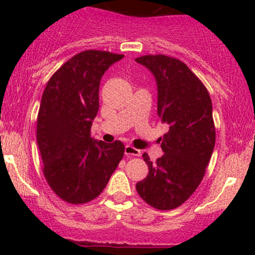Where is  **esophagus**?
Returning <instances> with one entry per match:
<instances>
[{
  "label": "esophagus",
  "mask_w": 255,
  "mask_h": 255,
  "mask_svg": "<svg viewBox=\"0 0 255 255\" xmlns=\"http://www.w3.org/2000/svg\"><path fill=\"white\" fill-rule=\"evenodd\" d=\"M125 154L127 156H140V150L139 149L134 148V146L132 145H126L125 148Z\"/></svg>",
  "instance_id": "obj_1"
}]
</instances>
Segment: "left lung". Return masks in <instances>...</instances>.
I'll use <instances>...</instances> for the list:
<instances>
[{
  "label": "left lung",
  "instance_id": "8db88e82",
  "mask_svg": "<svg viewBox=\"0 0 255 255\" xmlns=\"http://www.w3.org/2000/svg\"><path fill=\"white\" fill-rule=\"evenodd\" d=\"M135 61L153 73L158 115L169 125L160 138L163 155L153 163L143 154L149 173L135 189L151 207L174 210L194 194L206 173L216 142L212 102L201 80L179 59L158 54Z\"/></svg>",
  "mask_w": 255,
  "mask_h": 255
}]
</instances>
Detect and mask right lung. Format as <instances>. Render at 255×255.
Masks as SVG:
<instances>
[{
    "instance_id": "right-lung-1",
    "label": "right lung",
    "mask_w": 255,
    "mask_h": 255,
    "mask_svg": "<svg viewBox=\"0 0 255 255\" xmlns=\"http://www.w3.org/2000/svg\"><path fill=\"white\" fill-rule=\"evenodd\" d=\"M123 56L94 49L81 51L53 74L43 92L37 117L43 174L55 195L69 204L96 199L125 154L120 140L106 144L91 138L100 80Z\"/></svg>"
}]
</instances>
